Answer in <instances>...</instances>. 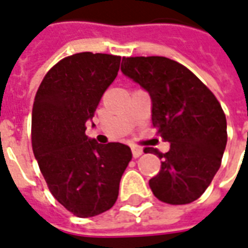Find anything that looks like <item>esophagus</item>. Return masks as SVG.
Segmentation results:
<instances>
[{
  "label": "esophagus",
  "mask_w": 248,
  "mask_h": 248,
  "mask_svg": "<svg viewBox=\"0 0 248 248\" xmlns=\"http://www.w3.org/2000/svg\"><path fill=\"white\" fill-rule=\"evenodd\" d=\"M131 152H133L134 157H139L143 154V150L140 147H133L131 148Z\"/></svg>",
  "instance_id": "obj_1"
}]
</instances>
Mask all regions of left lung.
Wrapping results in <instances>:
<instances>
[{"label": "left lung", "instance_id": "left-lung-1", "mask_svg": "<svg viewBox=\"0 0 248 248\" xmlns=\"http://www.w3.org/2000/svg\"><path fill=\"white\" fill-rule=\"evenodd\" d=\"M121 71L150 93L152 126L170 151L150 180L157 200L185 205L200 199L219 170L227 142L226 117L213 92L183 64L163 56L124 58Z\"/></svg>", "mask_w": 248, "mask_h": 248}]
</instances>
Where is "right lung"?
<instances>
[{"label":"right lung","instance_id":"add662e5","mask_svg":"<svg viewBox=\"0 0 248 248\" xmlns=\"http://www.w3.org/2000/svg\"><path fill=\"white\" fill-rule=\"evenodd\" d=\"M121 56L78 52L46 73L32 105L31 144L55 199L80 218L109 210L131 160L126 144H100L85 135L104 92L117 78Z\"/></svg>","mask_w":248,"mask_h":248}]
</instances>
